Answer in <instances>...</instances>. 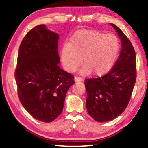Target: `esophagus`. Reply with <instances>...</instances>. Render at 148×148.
<instances>
[{"label": "esophagus", "instance_id": "esophagus-1", "mask_svg": "<svg viewBox=\"0 0 148 148\" xmlns=\"http://www.w3.org/2000/svg\"><path fill=\"white\" fill-rule=\"evenodd\" d=\"M84 80V79L81 77H78V76H75L74 77V81L75 82H82Z\"/></svg>", "mask_w": 148, "mask_h": 148}]
</instances>
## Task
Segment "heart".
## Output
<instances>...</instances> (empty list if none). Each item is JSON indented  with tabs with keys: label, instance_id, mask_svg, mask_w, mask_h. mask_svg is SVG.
Here are the masks:
<instances>
[{
	"label": "heart",
	"instance_id": "b5f03b06",
	"mask_svg": "<svg viewBox=\"0 0 148 148\" xmlns=\"http://www.w3.org/2000/svg\"><path fill=\"white\" fill-rule=\"evenodd\" d=\"M119 48L120 41L115 34L83 29L72 35L71 43L62 46L61 57L64 69L70 72L76 71L83 62L82 74L92 72L102 75L113 66Z\"/></svg>",
	"mask_w": 148,
	"mask_h": 148
}]
</instances>
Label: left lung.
Returning <instances> with one entry per match:
<instances>
[{
  "instance_id": "8db88e82",
  "label": "left lung",
  "mask_w": 148,
  "mask_h": 148,
  "mask_svg": "<svg viewBox=\"0 0 148 148\" xmlns=\"http://www.w3.org/2000/svg\"><path fill=\"white\" fill-rule=\"evenodd\" d=\"M121 39L118 59L104 76L85 80L86 108L95 121L106 122L121 115L131 99L136 78V53L129 39L114 24L110 23Z\"/></svg>"
}]
</instances>
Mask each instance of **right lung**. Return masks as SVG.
<instances>
[{"label": "right lung", "mask_w": 148, "mask_h": 148, "mask_svg": "<svg viewBox=\"0 0 148 148\" xmlns=\"http://www.w3.org/2000/svg\"><path fill=\"white\" fill-rule=\"evenodd\" d=\"M59 34L40 25L20 44L15 78L21 104L42 122L56 119L63 110L74 76L58 66Z\"/></svg>", "instance_id": "add662e5"}]
</instances>
